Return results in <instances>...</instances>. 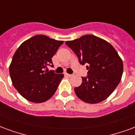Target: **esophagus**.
<instances>
[{"mask_svg":"<svg viewBox=\"0 0 135 135\" xmlns=\"http://www.w3.org/2000/svg\"><path fill=\"white\" fill-rule=\"evenodd\" d=\"M65 75H66L67 77H71L72 75H72V74H68V73H65Z\"/></svg>","mask_w":135,"mask_h":135,"instance_id":"34e87169","label":"esophagus"}]
</instances>
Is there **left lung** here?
Wrapping results in <instances>:
<instances>
[{
	"label": "left lung",
	"instance_id": "obj_1",
	"mask_svg": "<svg viewBox=\"0 0 135 135\" xmlns=\"http://www.w3.org/2000/svg\"><path fill=\"white\" fill-rule=\"evenodd\" d=\"M78 57L80 65L87 64L88 75L74 88L76 96L88 104L107 99L119 85L123 62L114 47L104 39L87 34L65 42Z\"/></svg>",
	"mask_w": 135,
	"mask_h": 135
}]
</instances>
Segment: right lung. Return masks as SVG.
<instances>
[{"label": "right lung", "mask_w": 135, "mask_h": 135, "mask_svg": "<svg viewBox=\"0 0 135 135\" xmlns=\"http://www.w3.org/2000/svg\"><path fill=\"white\" fill-rule=\"evenodd\" d=\"M62 44L63 41L39 34L23 42L16 51L9 67L10 76L24 99L42 103L55 94L64 75L45 69L53 66L52 57Z\"/></svg>", "instance_id": "add662e5"}]
</instances>
